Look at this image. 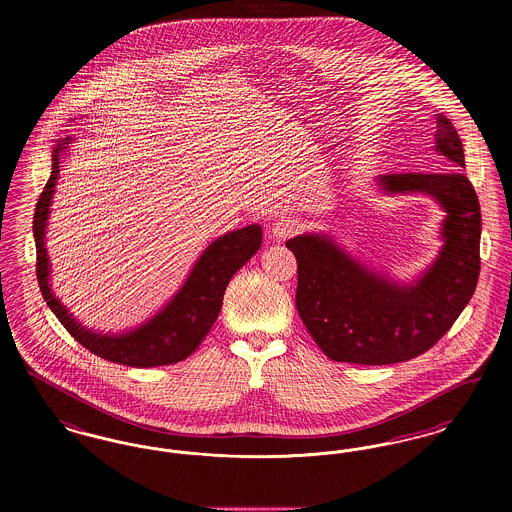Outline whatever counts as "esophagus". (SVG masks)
<instances>
[{"instance_id":"1","label":"esophagus","mask_w":512,"mask_h":512,"mask_svg":"<svg viewBox=\"0 0 512 512\" xmlns=\"http://www.w3.org/2000/svg\"><path fill=\"white\" fill-rule=\"evenodd\" d=\"M297 228H299L297 220L292 219V217H282V219H278L272 224L270 236H272L274 242H284L297 232Z\"/></svg>"}]
</instances>
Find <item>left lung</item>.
I'll return each instance as SVG.
<instances>
[{
	"instance_id": "obj_1",
	"label": "left lung",
	"mask_w": 512,
	"mask_h": 512,
	"mask_svg": "<svg viewBox=\"0 0 512 512\" xmlns=\"http://www.w3.org/2000/svg\"><path fill=\"white\" fill-rule=\"evenodd\" d=\"M434 117V149L464 169L455 126L443 113ZM376 186L384 195L432 197L445 213L441 247L432 265L401 282L368 267L326 232L286 242L297 259V313L324 355L338 363L391 365L422 355L453 326L478 284L482 215L464 174H380Z\"/></svg>"
}]
</instances>
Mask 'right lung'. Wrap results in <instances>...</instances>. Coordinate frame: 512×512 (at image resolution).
I'll return each instance as SVG.
<instances>
[{
    "label": "right lung",
    "instance_id": "right-lung-1",
    "mask_svg": "<svg viewBox=\"0 0 512 512\" xmlns=\"http://www.w3.org/2000/svg\"><path fill=\"white\" fill-rule=\"evenodd\" d=\"M73 138H63L51 151V174L34 213L36 276L53 315L69 330L74 340L105 361L134 368L174 365L188 359L209 334L219 317L222 297L232 276L259 251L263 242L261 224H249L219 236L197 257L180 290L142 324L122 332H98L84 326L51 290L46 232L61 159L69 153Z\"/></svg>",
    "mask_w": 512,
    "mask_h": 512
}]
</instances>
